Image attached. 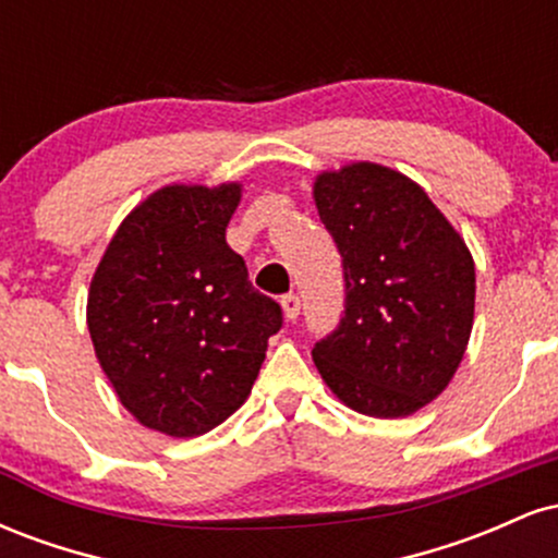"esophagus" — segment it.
Returning a JSON list of instances; mask_svg holds the SVG:
<instances>
[{
  "mask_svg": "<svg viewBox=\"0 0 558 558\" xmlns=\"http://www.w3.org/2000/svg\"><path fill=\"white\" fill-rule=\"evenodd\" d=\"M280 306H283V315L286 319H296L299 312H301V299L296 296V293H286L283 299H280Z\"/></svg>",
  "mask_w": 558,
  "mask_h": 558,
  "instance_id": "esophagus-1",
  "label": "esophagus"
}]
</instances>
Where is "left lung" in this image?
Wrapping results in <instances>:
<instances>
[{"label":"left lung","mask_w":558,"mask_h":558,"mask_svg":"<svg viewBox=\"0 0 558 558\" xmlns=\"http://www.w3.org/2000/svg\"><path fill=\"white\" fill-rule=\"evenodd\" d=\"M315 204L343 257L345 310L312 360L354 412L414 414L448 386L470 341V248L417 183L383 165L323 172Z\"/></svg>","instance_id":"8db88e82"}]
</instances>
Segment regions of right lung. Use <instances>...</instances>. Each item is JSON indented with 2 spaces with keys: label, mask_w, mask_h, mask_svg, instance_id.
<instances>
[{
  "label": "right lung",
  "mask_w": 558,
  "mask_h": 558,
  "mask_svg": "<svg viewBox=\"0 0 558 558\" xmlns=\"http://www.w3.org/2000/svg\"><path fill=\"white\" fill-rule=\"evenodd\" d=\"M241 183L165 185L112 235L86 323L114 393L144 427L196 438L252 393L283 312L248 280L226 228Z\"/></svg>",
  "instance_id": "1"
}]
</instances>
